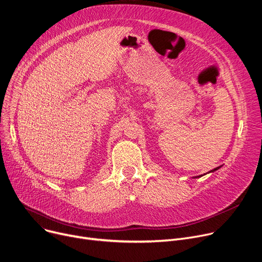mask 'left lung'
Instances as JSON below:
<instances>
[{"label": "left lung", "mask_w": 262, "mask_h": 262, "mask_svg": "<svg viewBox=\"0 0 262 262\" xmlns=\"http://www.w3.org/2000/svg\"><path fill=\"white\" fill-rule=\"evenodd\" d=\"M219 168H221V166H219V167H217V168H215V169H213V170H211V171H209L208 173H211V172H215V171H217ZM208 173H205L204 175H206V174H208ZM204 175H198V176H194L193 178H198V177H201V176H204Z\"/></svg>", "instance_id": "obj_1"}]
</instances>
